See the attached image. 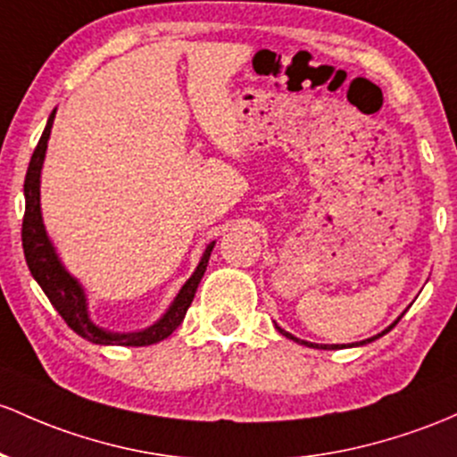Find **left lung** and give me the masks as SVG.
Here are the masks:
<instances>
[{
    "label": "left lung",
    "instance_id": "obj_1",
    "mask_svg": "<svg viewBox=\"0 0 457 457\" xmlns=\"http://www.w3.org/2000/svg\"><path fill=\"white\" fill-rule=\"evenodd\" d=\"M401 317H403V314H401ZM401 317H399V319H401ZM399 319H397V320H395V323H390V325H388V328H386L382 334H378V336H370V338H367V340H360V343H355V345H353V343H351V345H314V343H308V340H302V338H297V336H293V334H290V332H286V329H282V328H279V325H278V323H275V329H278V332H279V334H282V336H286V338L295 340V343H299V345H305V347H312V349H343V347H360V345H367V343H373V340L382 338V336H384V334H388V332H390V329H393V328H395V325H397V323H399Z\"/></svg>",
    "mask_w": 457,
    "mask_h": 457
}]
</instances>
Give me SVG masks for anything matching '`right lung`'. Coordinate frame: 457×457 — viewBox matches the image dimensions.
<instances>
[{
    "label": "right lung",
    "instance_id": "1",
    "mask_svg": "<svg viewBox=\"0 0 457 457\" xmlns=\"http://www.w3.org/2000/svg\"><path fill=\"white\" fill-rule=\"evenodd\" d=\"M54 119H56V110L49 114L43 137L38 140L37 149H34L32 160H29V167L28 173H25L23 184L25 214L21 240L25 262H28L29 273H32V278L37 279L38 286H41L43 293L47 295V299L52 302L54 308L58 310L60 317L64 319V323H67L75 334L90 340V343L121 345V347H147V345L160 343V340L169 338V336L182 325L184 317H187V310L190 308V303H193L197 286L202 282L205 267H208L210 253H212L214 249V240L205 247L197 269L193 270V275H190L182 288L178 290L173 302L169 303V308L164 310V314L158 320H154L147 328L137 329V332H110L106 328H99V325L90 319L87 290L79 284V279L73 278L67 270V267L62 264V260H60L52 238L47 237V229H45L43 223L41 171L45 154H47V140L49 134H52Z\"/></svg>",
    "mask_w": 457,
    "mask_h": 457
}]
</instances>
